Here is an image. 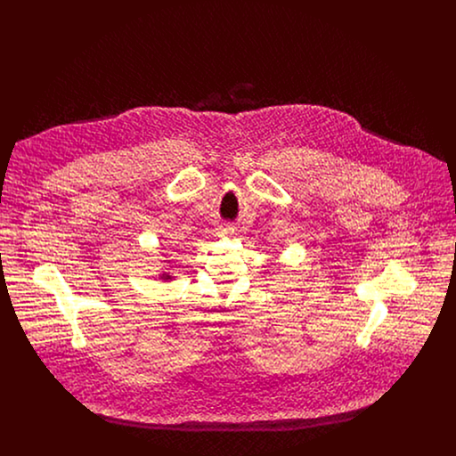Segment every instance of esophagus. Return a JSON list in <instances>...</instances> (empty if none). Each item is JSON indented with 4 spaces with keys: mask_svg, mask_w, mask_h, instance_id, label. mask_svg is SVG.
<instances>
[{
    "mask_svg": "<svg viewBox=\"0 0 456 456\" xmlns=\"http://www.w3.org/2000/svg\"><path fill=\"white\" fill-rule=\"evenodd\" d=\"M217 231L220 236H227V234H232V232H234V229H232L231 225H220Z\"/></svg>",
    "mask_w": 456,
    "mask_h": 456,
    "instance_id": "1",
    "label": "esophagus"
}]
</instances>
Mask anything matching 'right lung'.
I'll return each mask as SVG.
<instances>
[{"instance_id":"right-lung-1","label":"right lung","mask_w":456,"mask_h":456,"mask_svg":"<svg viewBox=\"0 0 456 456\" xmlns=\"http://www.w3.org/2000/svg\"><path fill=\"white\" fill-rule=\"evenodd\" d=\"M162 279H166V281H167V279H171V275H166V273H164V275H162Z\"/></svg>"}]
</instances>
